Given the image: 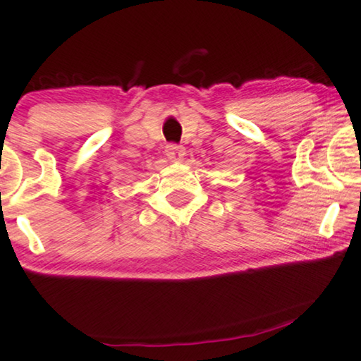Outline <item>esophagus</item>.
Segmentation results:
<instances>
[{"mask_svg": "<svg viewBox=\"0 0 361 361\" xmlns=\"http://www.w3.org/2000/svg\"><path fill=\"white\" fill-rule=\"evenodd\" d=\"M165 152L169 155V159L180 162V160H183V155H185V149L181 146H176V144H169L165 149Z\"/></svg>", "mask_w": 361, "mask_h": 361, "instance_id": "34e87169", "label": "esophagus"}]
</instances>
